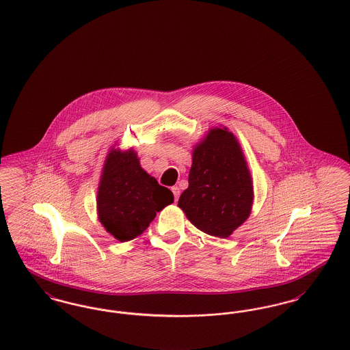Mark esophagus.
<instances>
[{
  "instance_id": "1",
  "label": "esophagus",
  "mask_w": 350,
  "mask_h": 350,
  "mask_svg": "<svg viewBox=\"0 0 350 350\" xmlns=\"http://www.w3.org/2000/svg\"><path fill=\"white\" fill-rule=\"evenodd\" d=\"M172 191H173V194H174V200H176V201H178L180 194H181L180 187H178V186H173V187H172Z\"/></svg>"
}]
</instances>
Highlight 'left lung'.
Returning a JSON list of instances; mask_svg holds the SVG:
<instances>
[{"label": "left lung", "instance_id": "8db88e82", "mask_svg": "<svg viewBox=\"0 0 350 350\" xmlns=\"http://www.w3.org/2000/svg\"><path fill=\"white\" fill-rule=\"evenodd\" d=\"M252 197V181L241 145L227 129H211L193 150L189 187L178 206L201 231L227 238L248 218Z\"/></svg>", "mask_w": 350, "mask_h": 350}]
</instances>
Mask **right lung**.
I'll list each match as a JSON object with an SVG mask.
<instances>
[{
	"label": "right lung",
	"instance_id": "right-lung-1",
	"mask_svg": "<svg viewBox=\"0 0 350 350\" xmlns=\"http://www.w3.org/2000/svg\"><path fill=\"white\" fill-rule=\"evenodd\" d=\"M173 201V193L142 169L133 150H111L98 191V211L102 225L118 241L142 235L156 213Z\"/></svg>",
	"mask_w": 350,
	"mask_h": 350
}]
</instances>
